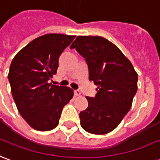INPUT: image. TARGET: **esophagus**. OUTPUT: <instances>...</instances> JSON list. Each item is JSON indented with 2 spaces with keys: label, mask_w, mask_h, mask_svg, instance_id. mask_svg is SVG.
Masks as SVG:
<instances>
[{
  "label": "esophagus",
  "mask_w": 160,
  "mask_h": 160,
  "mask_svg": "<svg viewBox=\"0 0 160 160\" xmlns=\"http://www.w3.org/2000/svg\"><path fill=\"white\" fill-rule=\"evenodd\" d=\"M74 95L76 96H78L81 95V92H80V90H78V89H76V90H74Z\"/></svg>",
  "instance_id": "1"
}]
</instances>
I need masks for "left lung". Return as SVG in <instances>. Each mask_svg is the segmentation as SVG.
Returning a JSON list of instances; mask_svg holds the SVG:
<instances>
[{"label": "left lung", "instance_id": "obj_1", "mask_svg": "<svg viewBox=\"0 0 160 160\" xmlns=\"http://www.w3.org/2000/svg\"><path fill=\"white\" fill-rule=\"evenodd\" d=\"M73 48L85 58L89 80L97 85L95 97L86 96L89 105L79 114L80 124L93 134L108 133L128 113L138 75L121 50L102 37L78 36Z\"/></svg>", "mask_w": 160, "mask_h": 160}]
</instances>
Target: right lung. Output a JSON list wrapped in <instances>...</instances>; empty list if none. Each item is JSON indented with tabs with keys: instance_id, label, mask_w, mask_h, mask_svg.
<instances>
[{
	"instance_id": "add662e5",
	"label": "right lung",
	"mask_w": 160,
	"mask_h": 160,
	"mask_svg": "<svg viewBox=\"0 0 160 160\" xmlns=\"http://www.w3.org/2000/svg\"><path fill=\"white\" fill-rule=\"evenodd\" d=\"M75 36L50 33L40 36L20 50L10 64L8 81L18 111L38 131L58 125L63 108L73 97V90L49 83L57 73L61 53Z\"/></svg>"
}]
</instances>
